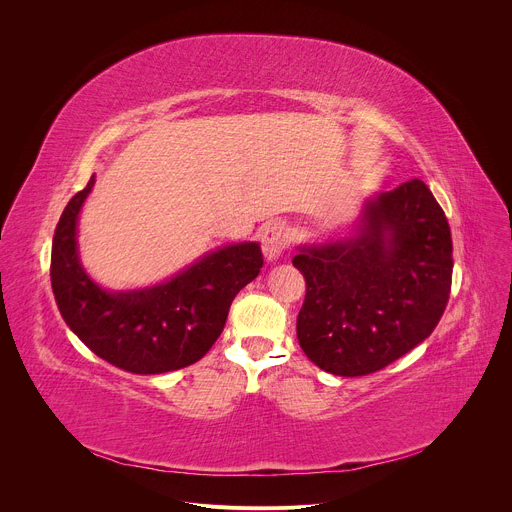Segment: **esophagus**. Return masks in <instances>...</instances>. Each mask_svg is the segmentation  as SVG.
I'll return each mask as SVG.
<instances>
[{
    "label": "esophagus",
    "mask_w": 512,
    "mask_h": 512,
    "mask_svg": "<svg viewBox=\"0 0 512 512\" xmlns=\"http://www.w3.org/2000/svg\"><path fill=\"white\" fill-rule=\"evenodd\" d=\"M261 247L263 255L269 261H275L287 249V231L281 223H267L261 229Z\"/></svg>",
    "instance_id": "1"
}]
</instances>
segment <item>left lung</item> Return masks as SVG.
Returning <instances> with one entry per match:
<instances>
[{
	"label": "left lung",
	"mask_w": 512,
	"mask_h": 512,
	"mask_svg": "<svg viewBox=\"0 0 512 512\" xmlns=\"http://www.w3.org/2000/svg\"><path fill=\"white\" fill-rule=\"evenodd\" d=\"M362 218L354 239L294 257L306 279L300 346L338 377L377 373L423 342L452 289L450 225L421 180L381 194Z\"/></svg>",
	"instance_id": "8db88e82"
}]
</instances>
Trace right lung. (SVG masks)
<instances>
[{"instance_id": "add662e5", "label": "right lung", "mask_w": 512, "mask_h": 512, "mask_svg": "<svg viewBox=\"0 0 512 512\" xmlns=\"http://www.w3.org/2000/svg\"><path fill=\"white\" fill-rule=\"evenodd\" d=\"M93 184L95 176L70 198L52 239L50 281L64 322L127 373L158 375L194 364L221 336L235 296L259 275V245L218 249L162 285L109 294L77 255V214Z\"/></svg>"}]
</instances>
